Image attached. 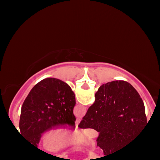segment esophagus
Returning <instances> with one entry per match:
<instances>
[{"instance_id":"obj_1","label":"esophagus","mask_w":160,"mask_h":160,"mask_svg":"<svg viewBox=\"0 0 160 160\" xmlns=\"http://www.w3.org/2000/svg\"><path fill=\"white\" fill-rule=\"evenodd\" d=\"M80 119H78V120H76V122H75V124H76V127L77 128H78V126L79 125V123H80Z\"/></svg>"}]
</instances>
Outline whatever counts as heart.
Segmentation results:
<instances>
[{
    "mask_svg": "<svg viewBox=\"0 0 160 160\" xmlns=\"http://www.w3.org/2000/svg\"><path fill=\"white\" fill-rule=\"evenodd\" d=\"M80 137H68L67 132L60 128H53L47 132L41 139V145L47 151L57 152L65 149L71 144L81 143Z\"/></svg>",
    "mask_w": 160,
    "mask_h": 160,
    "instance_id": "b5f03b06",
    "label": "heart"
}]
</instances>
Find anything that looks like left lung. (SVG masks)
<instances>
[{
  "mask_svg": "<svg viewBox=\"0 0 160 160\" xmlns=\"http://www.w3.org/2000/svg\"><path fill=\"white\" fill-rule=\"evenodd\" d=\"M75 95L65 82L47 78L37 83L21 108L19 129L27 141L38 148L43 133L56 128H75L73 110Z\"/></svg>",
  "mask_w": 160,
  "mask_h": 160,
  "instance_id": "obj_1",
  "label": "left lung"
}]
</instances>
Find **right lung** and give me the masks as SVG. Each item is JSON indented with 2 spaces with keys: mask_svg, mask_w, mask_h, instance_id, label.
Segmentation results:
<instances>
[{
  "mask_svg": "<svg viewBox=\"0 0 160 160\" xmlns=\"http://www.w3.org/2000/svg\"><path fill=\"white\" fill-rule=\"evenodd\" d=\"M147 123L144 102L136 89L128 82L116 80L99 87L78 127L98 132L97 146L106 157L128 146Z\"/></svg>",
  "mask_w": 160,
  "mask_h": 160,
  "instance_id": "add662e5",
  "label": "right lung"
}]
</instances>
